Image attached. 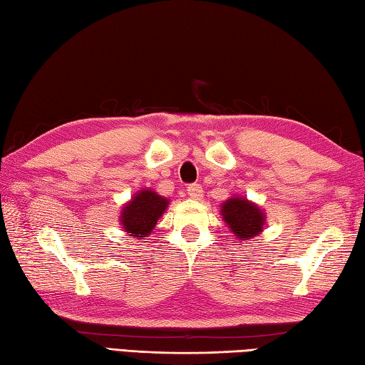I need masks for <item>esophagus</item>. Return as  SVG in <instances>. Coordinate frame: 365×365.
Returning <instances> with one entry per match:
<instances>
[{
	"mask_svg": "<svg viewBox=\"0 0 365 365\" xmlns=\"http://www.w3.org/2000/svg\"><path fill=\"white\" fill-rule=\"evenodd\" d=\"M187 194L190 195V199L194 200H200L203 197V190L199 186V184H189L187 186Z\"/></svg>",
	"mask_w": 365,
	"mask_h": 365,
	"instance_id": "obj_1",
	"label": "esophagus"
}]
</instances>
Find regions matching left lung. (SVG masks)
<instances>
[{
	"instance_id": "obj_1",
	"label": "left lung",
	"mask_w": 365,
	"mask_h": 365,
	"mask_svg": "<svg viewBox=\"0 0 365 365\" xmlns=\"http://www.w3.org/2000/svg\"><path fill=\"white\" fill-rule=\"evenodd\" d=\"M221 215L231 232L239 240H248L257 237L264 225V215L255 203L245 199H232L226 200L221 207Z\"/></svg>"
}]
</instances>
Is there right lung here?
<instances>
[{
    "mask_svg": "<svg viewBox=\"0 0 365 365\" xmlns=\"http://www.w3.org/2000/svg\"><path fill=\"white\" fill-rule=\"evenodd\" d=\"M168 200L153 190H140L121 212V225L133 237H145L155 227Z\"/></svg>",
    "mask_w": 365,
    "mask_h": 365,
    "instance_id": "right-lung-1",
    "label": "right lung"
}]
</instances>
